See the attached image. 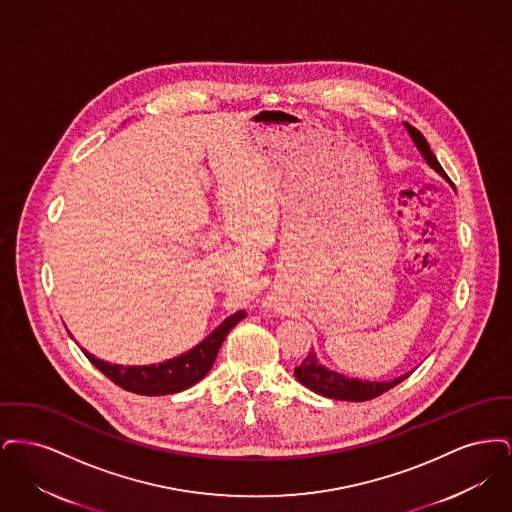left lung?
<instances>
[{
    "instance_id": "left-lung-1",
    "label": "left lung",
    "mask_w": 512,
    "mask_h": 512,
    "mask_svg": "<svg viewBox=\"0 0 512 512\" xmlns=\"http://www.w3.org/2000/svg\"><path fill=\"white\" fill-rule=\"evenodd\" d=\"M405 128H407L409 136L413 138L414 146L418 147V151L422 153L424 161L434 171L438 172L439 176L449 180L445 171L441 169L434 151L428 146L426 138L409 122H405ZM293 374L305 388L315 391L318 395H324V397H330V399H340V401H368V399H374V397L391 390L393 386H397L399 382H403L409 376V374H403V376L390 380V382H368V380H359V378H347L345 374L334 372V370L320 365L315 351H311L301 365L295 366Z\"/></svg>"
}]
</instances>
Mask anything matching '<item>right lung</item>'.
<instances>
[{
    "instance_id": "add662e5",
    "label": "right lung",
    "mask_w": 512,
    "mask_h": 512,
    "mask_svg": "<svg viewBox=\"0 0 512 512\" xmlns=\"http://www.w3.org/2000/svg\"><path fill=\"white\" fill-rule=\"evenodd\" d=\"M245 318V311H238L226 318L205 340L197 343L188 353L169 359L159 365L122 366L105 363L86 349L88 361L101 370L111 382L126 391L138 395H167L176 391L188 390L197 384L215 363L220 345L226 334Z\"/></svg>"
}]
</instances>
